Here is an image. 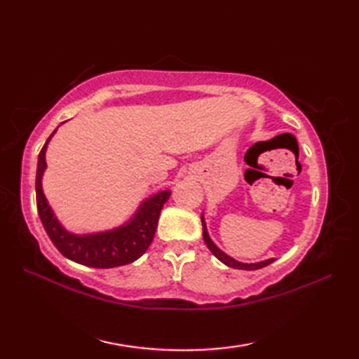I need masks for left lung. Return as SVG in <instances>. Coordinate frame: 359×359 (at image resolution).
Instances as JSON below:
<instances>
[{
    "instance_id": "obj_1",
    "label": "left lung",
    "mask_w": 359,
    "mask_h": 359,
    "mask_svg": "<svg viewBox=\"0 0 359 359\" xmlns=\"http://www.w3.org/2000/svg\"><path fill=\"white\" fill-rule=\"evenodd\" d=\"M202 226H203V241L205 243H207V247L210 248V251L212 255H215L220 262L225 264L226 266H231V269H238V270H259V269H264V266L270 265L271 262H274V259L270 257V259H265V261H261V262H255V264H247V262H239L236 261L234 257L228 256L226 253H224L222 250H220L215 242H212V239L210 238L208 234V230H207V222H205V217L202 215Z\"/></svg>"
}]
</instances>
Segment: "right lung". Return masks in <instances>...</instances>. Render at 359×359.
I'll return each mask as SVG.
<instances>
[{
  "mask_svg": "<svg viewBox=\"0 0 359 359\" xmlns=\"http://www.w3.org/2000/svg\"><path fill=\"white\" fill-rule=\"evenodd\" d=\"M55 133L57 129L46 140L40 156H38L35 180L38 215H40L41 224L52 243L65 257L81 265L93 266V269H114V266L128 265L137 261L151 245L156 234L160 211H162L165 202L170 199L171 191L163 189V191L147 197L135 210L131 219L112 230L85 234L67 231L46 199L41 185L43 174L48 168L46 149Z\"/></svg>",
  "mask_w": 359,
  "mask_h": 359,
  "instance_id": "1",
  "label": "right lung"
}]
</instances>
